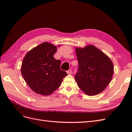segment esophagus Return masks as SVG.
Returning a JSON list of instances; mask_svg holds the SVG:
<instances>
[{
    "mask_svg": "<svg viewBox=\"0 0 132 132\" xmlns=\"http://www.w3.org/2000/svg\"><path fill=\"white\" fill-rule=\"evenodd\" d=\"M71 73H72V70H71V69H69L67 71V74H71Z\"/></svg>",
    "mask_w": 132,
    "mask_h": 132,
    "instance_id": "esophagus-1",
    "label": "esophagus"
}]
</instances>
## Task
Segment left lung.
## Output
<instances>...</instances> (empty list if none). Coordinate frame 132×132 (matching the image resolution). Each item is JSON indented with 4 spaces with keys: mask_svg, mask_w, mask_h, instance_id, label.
<instances>
[{
    "mask_svg": "<svg viewBox=\"0 0 132 132\" xmlns=\"http://www.w3.org/2000/svg\"><path fill=\"white\" fill-rule=\"evenodd\" d=\"M79 63L75 75L78 86L89 96L100 94L109 84L113 74V65L109 57L93 45L76 48Z\"/></svg>",
    "mask_w": 132,
    "mask_h": 132,
    "instance_id": "left-lung-1",
    "label": "left lung"
}]
</instances>
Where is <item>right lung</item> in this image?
<instances>
[{
  "mask_svg": "<svg viewBox=\"0 0 132 132\" xmlns=\"http://www.w3.org/2000/svg\"><path fill=\"white\" fill-rule=\"evenodd\" d=\"M56 46L44 42L27 52L23 58L21 71L30 88L37 94L49 95L61 86L67 75L61 69V61L53 55Z\"/></svg>",
  "mask_w": 132,
  "mask_h": 132,
  "instance_id": "right-lung-1",
  "label": "right lung"
}]
</instances>
